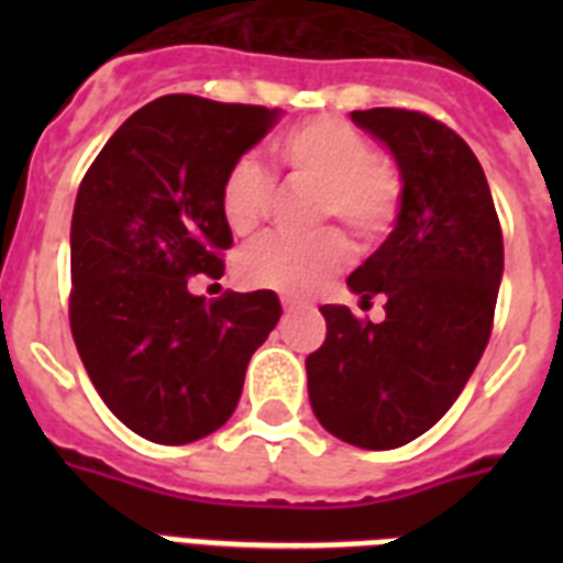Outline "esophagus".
Returning <instances> with one entry per match:
<instances>
[{
	"label": "esophagus",
	"mask_w": 563,
	"mask_h": 563,
	"mask_svg": "<svg viewBox=\"0 0 563 563\" xmlns=\"http://www.w3.org/2000/svg\"><path fill=\"white\" fill-rule=\"evenodd\" d=\"M283 309H286V312H295V309H300V300L283 298Z\"/></svg>",
	"instance_id": "34e87169"
}]
</instances>
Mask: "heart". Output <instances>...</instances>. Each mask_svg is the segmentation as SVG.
<instances>
[{
	"label": "heart",
	"instance_id": "1",
	"mask_svg": "<svg viewBox=\"0 0 563 563\" xmlns=\"http://www.w3.org/2000/svg\"><path fill=\"white\" fill-rule=\"evenodd\" d=\"M272 161L295 187H316V221L339 219L360 242L391 230L402 207V172L371 148L360 128L339 117L307 119L272 143ZM274 180L254 161H236L219 187L221 219L236 236L254 233L272 212ZM351 260V242L339 228L316 236H265L239 254V277L283 295H309Z\"/></svg>",
	"mask_w": 563,
	"mask_h": 563
}]
</instances>
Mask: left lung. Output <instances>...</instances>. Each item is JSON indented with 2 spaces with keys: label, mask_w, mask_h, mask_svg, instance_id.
Masks as SVG:
<instances>
[{
  "label": "left lung",
  "mask_w": 563,
  "mask_h": 563,
  "mask_svg": "<svg viewBox=\"0 0 563 563\" xmlns=\"http://www.w3.org/2000/svg\"><path fill=\"white\" fill-rule=\"evenodd\" d=\"M402 172L397 228L347 277L385 321L321 307L327 339L309 353V402L327 432L394 450L444 418L494 330L503 228L476 154L453 128L406 108L353 110Z\"/></svg>",
  "instance_id": "left-lung-1"
}]
</instances>
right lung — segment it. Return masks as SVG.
<instances>
[{
  "label": "right lung",
  "instance_id": "add662e5",
  "mask_svg": "<svg viewBox=\"0 0 563 563\" xmlns=\"http://www.w3.org/2000/svg\"><path fill=\"white\" fill-rule=\"evenodd\" d=\"M274 119L260 104L161 96L122 122L78 187L75 347L108 409L154 444L216 432L280 321L268 289L212 303L187 289L195 274H224L233 233L219 210L221 178Z\"/></svg>",
  "mask_w": 563,
  "mask_h": 563
}]
</instances>
